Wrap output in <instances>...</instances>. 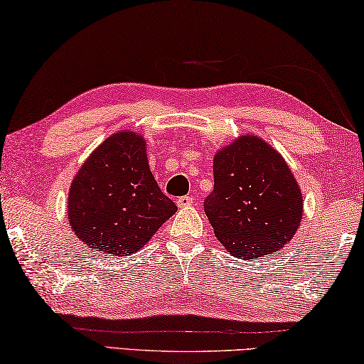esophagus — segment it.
Wrapping results in <instances>:
<instances>
[{"instance_id": "34e87169", "label": "esophagus", "mask_w": 364, "mask_h": 364, "mask_svg": "<svg viewBox=\"0 0 364 364\" xmlns=\"http://www.w3.org/2000/svg\"><path fill=\"white\" fill-rule=\"evenodd\" d=\"M190 204H193V198H191V196L177 198V205H179V208H188Z\"/></svg>"}]
</instances>
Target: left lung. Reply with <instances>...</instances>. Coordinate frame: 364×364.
<instances>
[{
    "mask_svg": "<svg viewBox=\"0 0 364 364\" xmlns=\"http://www.w3.org/2000/svg\"><path fill=\"white\" fill-rule=\"evenodd\" d=\"M204 212L231 255L253 259L289 244L303 196L282 156L257 136H242L215 155Z\"/></svg>",
    "mask_w": 364,
    "mask_h": 364,
    "instance_id": "1",
    "label": "left lung"
}]
</instances>
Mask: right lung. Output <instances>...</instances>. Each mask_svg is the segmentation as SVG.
Masks as SVG:
<instances>
[{
	"instance_id": "right-lung-1",
	"label": "right lung",
	"mask_w": 364,
	"mask_h": 364,
	"mask_svg": "<svg viewBox=\"0 0 364 364\" xmlns=\"http://www.w3.org/2000/svg\"><path fill=\"white\" fill-rule=\"evenodd\" d=\"M176 210L150 173L146 142L129 132L112 134L88 156L68 200L75 236L120 257L146 245Z\"/></svg>"
}]
</instances>
